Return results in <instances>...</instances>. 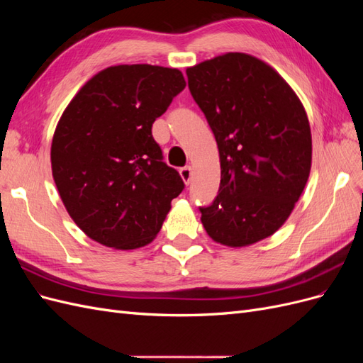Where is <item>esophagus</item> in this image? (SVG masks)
<instances>
[{
	"label": "esophagus",
	"instance_id": "obj_1",
	"mask_svg": "<svg viewBox=\"0 0 363 363\" xmlns=\"http://www.w3.org/2000/svg\"><path fill=\"white\" fill-rule=\"evenodd\" d=\"M180 175H182L183 182H184L186 184H189V183H191V180H192V168H191V167H184V168H182V169H180Z\"/></svg>",
	"mask_w": 363,
	"mask_h": 363
}]
</instances>
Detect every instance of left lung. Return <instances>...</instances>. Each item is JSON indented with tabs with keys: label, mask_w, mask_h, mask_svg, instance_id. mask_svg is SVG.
<instances>
[{
	"label": "left lung",
	"mask_w": 363,
	"mask_h": 363,
	"mask_svg": "<svg viewBox=\"0 0 363 363\" xmlns=\"http://www.w3.org/2000/svg\"><path fill=\"white\" fill-rule=\"evenodd\" d=\"M186 74L221 163L216 199L200 207L203 227L218 244H256L284 224L309 179L304 107L276 69L245 52L204 60Z\"/></svg>",
	"instance_id": "8db88e82"
}]
</instances>
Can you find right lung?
Segmentation results:
<instances>
[{
	"label": "right lung",
	"instance_id": "obj_1",
	"mask_svg": "<svg viewBox=\"0 0 363 363\" xmlns=\"http://www.w3.org/2000/svg\"><path fill=\"white\" fill-rule=\"evenodd\" d=\"M184 86L175 68L116 65L86 82L62 113L52 179L72 221L101 245L150 244L183 191L151 127Z\"/></svg>",
	"mask_w": 363,
	"mask_h": 363
}]
</instances>
